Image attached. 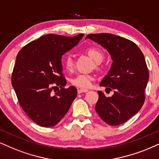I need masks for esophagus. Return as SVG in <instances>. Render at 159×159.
I'll use <instances>...</instances> for the list:
<instances>
[{
	"label": "esophagus",
	"instance_id": "1",
	"mask_svg": "<svg viewBox=\"0 0 159 159\" xmlns=\"http://www.w3.org/2000/svg\"><path fill=\"white\" fill-rule=\"evenodd\" d=\"M88 89H78V94H81L83 92H87Z\"/></svg>",
	"mask_w": 159,
	"mask_h": 159
}]
</instances>
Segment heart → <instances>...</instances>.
<instances>
[{
	"label": "heart",
	"mask_w": 159,
	"mask_h": 159,
	"mask_svg": "<svg viewBox=\"0 0 159 159\" xmlns=\"http://www.w3.org/2000/svg\"><path fill=\"white\" fill-rule=\"evenodd\" d=\"M87 54L89 56V57L93 60V61L97 64H100L102 62L103 59V54L100 50L97 48H89L87 50ZM64 65L65 67L67 70H71L73 67V60L70 56H66L64 61ZM94 78L91 75H88V74H78L75 77L71 78L70 81L72 84L74 86H77L81 89H86L89 88L92 85V81H93Z\"/></svg>",
	"instance_id": "b5f03b06"
}]
</instances>
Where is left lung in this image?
I'll list each match as a JSON object with an SVG mask.
<instances>
[{
	"label": "left lung",
	"instance_id": "left-lung-1",
	"mask_svg": "<svg viewBox=\"0 0 159 159\" xmlns=\"http://www.w3.org/2000/svg\"><path fill=\"white\" fill-rule=\"evenodd\" d=\"M86 39L105 48L113 61L100 86L113 89L114 94L107 98L98 91L95 110L106 123L118 125L135 115L143 106L144 89L149 80L144 56L135 43L120 36L92 34Z\"/></svg>",
	"mask_w": 159,
	"mask_h": 159
}]
</instances>
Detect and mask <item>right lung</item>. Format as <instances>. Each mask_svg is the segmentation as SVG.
Masks as SVG:
<instances>
[{
  "instance_id": "obj_1",
  "label": "right lung",
  "mask_w": 159,
  "mask_h": 159,
  "mask_svg": "<svg viewBox=\"0 0 159 159\" xmlns=\"http://www.w3.org/2000/svg\"><path fill=\"white\" fill-rule=\"evenodd\" d=\"M84 36H42L24 46L16 57L11 84L24 111L42 127L59 123L77 96L75 86L65 89L61 58ZM58 86L61 89L53 93Z\"/></svg>"
}]
</instances>
